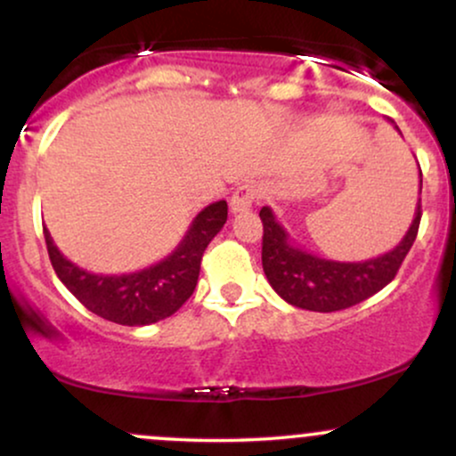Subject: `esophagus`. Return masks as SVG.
<instances>
[{"mask_svg":"<svg viewBox=\"0 0 456 456\" xmlns=\"http://www.w3.org/2000/svg\"><path fill=\"white\" fill-rule=\"evenodd\" d=\"M257 197H259L257 186L250 184V182H246V184H240L233 191L232 201H229V206H232V212L238 214V212L250 210V208H253V203L257 201Z\"/></svg>","mask_w":456,"mask_h":456,"instance_id":"obj_1","label":"esophagus"}]
</instances>
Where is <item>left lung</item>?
I'll return each mask as SVG.
<instances>
[{"mask_svg": "<svg viewBox=\"0 0 456 456\" xmlns=\"http://www.w3.org/2000/svg\"><path fill=\"white\" fill-rule=\"evenodd\" d=\"M395 128L399 130V126ZM420 216V199H418L410 229L401 242L386 255L366 261H332L300 248L285 232V227L276 221L274 212L265 206L259 212L264 223L261 264L272 289L291 306L317 313L343 311L375 296L395 279L416 240Z\"/></svg>", "mask_w": 456, "mask_h": 456, "instance_id": "8db88e82", "label": "left lung"}]
</instances>
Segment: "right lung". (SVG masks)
Here are the masks:
<instances>
[{
    "instance_id": "1",
    "label": "right lung",
    "mask_w": 456,
    "mask_h": 456,
    "mask_svg": "<svg viewBox=\"0 0 456 456\" xmlns=\"http://www.w3.org/2000/svg\"><path fill=\"white\" fill-rule=\"evenodd\" d=\"M227 223V201L210 203L169 257L133 274H92L60 253L45 227L53 270L72 296L94 315L122 326H148L171 317L197 287L203 250Z\"/></svg>"
}]
</instances>
